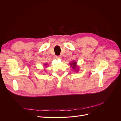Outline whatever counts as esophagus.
Returning a JSON list of instances; mask_svg holds the SVG:
<instances>
[{
	"instance_id": "1",
	"label": "esophagus",
	"mask_w": 121,
	"mask_h": 121,
	"mask_svg": "<svg viewBox=\"0 0 121 121\" xmlns=\"http://www.w3.org/2000/svg\"><path fill=\"white\" fill-rule=\"evenodd\" d=\"M61 56H56V58L57 59H61Z\"/></svg>"
}]
</instances>
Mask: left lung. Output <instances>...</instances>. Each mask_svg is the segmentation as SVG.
<instances>
[{
	"mask_svg": "<svg viewBox=\"0 0 121 121\" xmlns=\"http://www.w3.org/2000/svg\"><path fill=\"white\" fill-rule=\"evenodd\" d=\"M69 65H70V66L72 68V69L75 71H78V69L79 67L77 65V62L75 61H73L72 62L69 63Z\"/></svg>",
	"mask_w": 121,
	"mask_h": 121,
	"instance_id": "8db88e82",
	"label": "left lung"
}]
</instances>
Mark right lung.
I'll return each mask as SVG.
<instances>
[{
	"label": "right lung",
	"mask_w": 121,
	"mask_h": 121,
	"mask_svg": "<svg viewBox=\"0 0 121 121\" xmlns=\"http://www.w3.org/2000/svg\"><path fill=\"white\" fill-rule=\"evenodd\" d=\"M47 65H48L47 63H46V64H44V66H45V67H47Z\"/></svg>",
	"instance_id": "add662e5"
}]
</instances>
